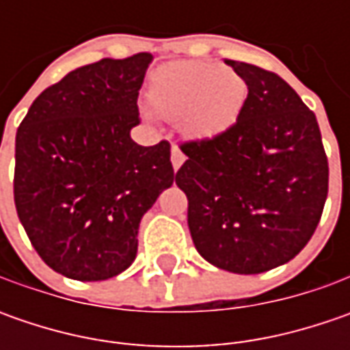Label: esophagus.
<instances>
[{
  "mask_svg": "<svg viewBox=\"0 0 350 350\" xmlns=\"http://www.w3.org/2000/svg\"><path fill=\"white\" fill-rule=\"evenodd\" d=\"M183 161H185V155H183V152L177 148V146H173V150H171V163H173V169L177 171V169L183 165Z\"/></svg>",
  "mask_w": 350,
  "mask_h": 350,
  "instance_id": "34e87169",
  "label": "esophagus"
}]
</instances>
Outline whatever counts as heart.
Wrapping results in <instances>:
<instances>
[{
  "label": "heart",
  "mask_w": 350,
  "mask_h": 350,
  "mask_svg": "<svg viewBox=\"0 0 350 350\" xmlns=\"http://www.w3.org/2000/svg\"><path fill=\"white\" fill-rule=\"evenodd\" d=\"M247 81L210 62H171L150 77L148 99L155 113L179 122L193 142H212L237 122L247 101Z\"/></svg>",
  "instance_id": "1"
}]
</instances>
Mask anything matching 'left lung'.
<instances>
[{"label": "left lung", "instance_id": "1", "mask_svg": "<svg viewBox=\"0 0 350 350\" xmlns=\"http://www.w3.org/2000/svg\"><path fill=\"white\" fill-rule=\"evenodd\" d=\"M247 81L234 126L187 142L177 187L196 251L214 267L259 275L294 259L316 232L329 165L316 115L273 72L226 60Z\"/></svg>", "mask_w": 350, "mask_h": 350}]
</instances>
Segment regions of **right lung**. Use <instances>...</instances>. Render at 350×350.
<instances>
[{
  "mask_svg": "<svg viewBox=\"0 0 350 350\" xmlns=\"http://www.w3.org/2000/svg\"><path fill=\"white\" fill-rule=\"evenodd\" d=\"M152 60L140 52L77 68L34 99L17 130L15 208L40 259L68 278L126 271L142 216L177 179L169 142L130 138Z\"/></svg>",
  "mask_w": 350,
  "mask_h": 350,
  "instance_id": "obj_1",
  "label": "right lung"
}]
</instances>
